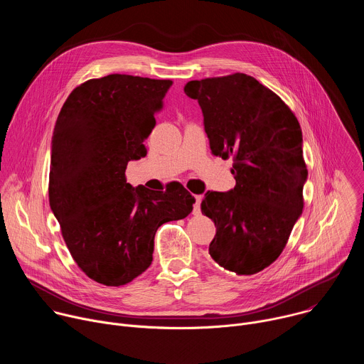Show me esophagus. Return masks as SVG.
I'll return each instance as SVG.
<instances>
[{
	"instance_id": "1",
	"label": "esophagus",
	"mask_w": 364,
	"mask_h": 364,
	"mask_svg": "<svg viewBox=\"0 0 364 364\" xmlns=\"http://www.w3.org/2000/svg\"><path fill=\"white\" fill-rule=\"evenodd\" d=\"M200 203H201V196H194L193 215H198V213H200Z\"/></svg>"
}]
</instances>
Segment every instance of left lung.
<instances>
[{"mask_svg": "<svg viewBox=\"0 0 364 364\" xmlns=\"http://www.w3.org/2000/svg\"><path fill=\"white\" fill-rule=\"evenodd\" d=\"M203 112L216 157H233L235 188L207 191L201 212L216 226L213 261L237 275L261 272L282 253L304 207L306 166L294 112L271 89L245 73L184 86Z\"/></svg>", "mask_w": 364, "mask_h": 364, "instance_id": "left-lung-1", "label": "left lung"}]
</instances>
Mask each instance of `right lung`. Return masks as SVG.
<instances>
[{
  "instance_id": "right-lung-1",
  "label": "right lung",
  "mask_w": 364,
  "mask_h": 364,
  "mask_svg": "<svg viewBox=\"0 0 364 364\" xmlns=\"http://www.w3.org/2000/svg\"><path fill=\"white\" fill-rule=\"evenodd\" d=\"M173 85L108 75L75 87L51 138L48 200L77 267L93 281L119 287L152 262L154 236L193 210L194 197L174 184L166 191L127 183L129 161L146 155L154 114Z\"/></svg>"
}]
</instances>
